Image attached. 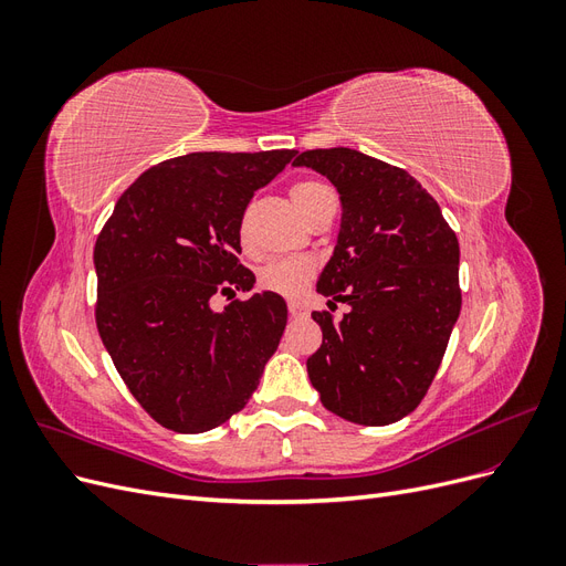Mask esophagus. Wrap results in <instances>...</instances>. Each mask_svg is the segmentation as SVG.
<instances>
[{
  "mask_svg": "<svg viewBox=\"0 0 566 566\" xmlns=\"http://www.w3.org/2000/svg\"><path fill=\"white\" fill-rule=\"evenodd\" d=\"M287 312H290V316H293V318H302V316H306L304 304H300L297 300H290V302H287Z\"/></svg>",
  "mask_w": 566,
  "mask_h": 566,
  "instance_id": "obj_1",
  "label": "esophagus"
}]
</instances>
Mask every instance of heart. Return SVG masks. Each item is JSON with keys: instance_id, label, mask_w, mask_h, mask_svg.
Returning a JSON list of instances; mask_svg holds the SVG:
<instances>
[{"instance_id": "1", "label": "heart", "mask_w": 566, "mask_h": 566, "mask_svg": "<svg viewBox=\"0 0 566 566\" xmlns=\"http://www.w3.org/2000/svg\"><path fill=\"white\" fill-rule=\"evenodd\" d=\"M325 191H331V188L321 181H300L293 186L290 196H293L297 210L306 214L312 205L318 200V196H323ZM312 273H314L312 262L293 260V256H276V260H269L260 269V287L283 297H293L306 283H310Z\"/></svg>"}]
</instances>
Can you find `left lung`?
<instances>
[{
  "instance_id": "obj_1",
  "label": "left lung",
  "mask_w": 566,
  "mask_h": 566,
  "mask_svg": "<svg viewBox=\"0 0 566 566\" xmlns=\"http://www.w3.org/2000/svg\"><path fill=\"white\" fill-rule=\"evenodd\" d=\"M328 177L342 224L316 290L349 304L339 323L314 312L323 342L306 358L321 403L356 424H389L430 389L460 314V248L437 200L406 169L354 148L295 158Z\"/></svg>"
}]
</instances>
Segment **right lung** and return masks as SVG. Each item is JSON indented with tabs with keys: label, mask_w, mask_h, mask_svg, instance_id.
I'll list each match as a JSON object with an SVG mask.
<instances>
[{
	"label": "right lung",
	"mask_w": 566,
	"mask_h": 566,
	"mask_svg": "<svg viewBox=\"0 0 566 566\" xmlns=\"http://www.w3.org/2000/svg\"><path fill=\"white\" fill-rule=\"evenodd\" d=\"M295 150L188 153L136 179L94 245L96 328L134 399L163 427L200 434L243 410L287 323L285 300L254 293L238 262L256 188Z\"/></svg>",
	"instance_id": "right-lung-1"
}]
</instances>
